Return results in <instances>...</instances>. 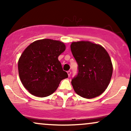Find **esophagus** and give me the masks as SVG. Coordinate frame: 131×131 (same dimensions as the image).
Segmentation results:
<instances>
[{"label":"esophagus","instance_id":"esophagus-1","mask_svg":"<svg viewBox=\"0 0 131 131\" xmlns=\"http://www.w3.org/2000/svg\"><path fill=\"white\" fill-rule=\"evenodd\" d=\"M67 73H68V76H69V77H70V75H71V73L70 71H68Z\"/></svg>","mask_w":131,"mask_h":131}]
</instances>
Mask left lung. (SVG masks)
I'll use <instances>...</instances> for the list:
<instances>
[{
  "instance_id": "obj_1",
  "label": "left lung",
  "mask_w": 131,
  "mask_h": 131,
  "mask_svg": "<svg viewBox=\"0 0 131 131\" xmlns=\"http://www.w3.org/2000/svg\"><path fill=\"white\" fill-rule=\"evenodd\" d=\"M71 50L78 64V74L71 80L74 91L85 99L101 95L113 73L109 54L102 46L89 41L72 42Z\"/></svg>"
}]
</instances>
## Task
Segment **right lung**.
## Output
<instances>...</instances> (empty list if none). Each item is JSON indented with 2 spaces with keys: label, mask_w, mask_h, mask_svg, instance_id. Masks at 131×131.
Masks as SVG:
<instances>
[{
  "label": "right lung",
  "mask_w": 131,
  "mask_h": 131,
  "mask_svg": "<svg viewBox=\"0 0 131 131\" xmlns=\"http://www.w3.org/2000/svg\"><path fill=\"white\" fill-rule=\"evenodd\" d=\"M65 49L62 42L44 39L34 41L24 50L18 60V73L23 85L31 94L47 97L68 77L58 59Z\"/></svg>",
  "instance_id": "1"
}]
</instances>
